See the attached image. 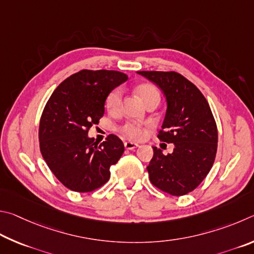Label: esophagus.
I'll list each match as a JSON object with an SVG mask.
<instances>
[{
	"label": "esophagus",
	"mask_w": 254,
	"mask_h": 254,
	"mask_svg": "<svg viewBox=\"0 0 254 254\" xmlns=\"http://www.w3.org/2000/svg\"><path fill=\"white\" fill-rule=\"evenodd\" d=\"M125 148L130 150V149H135L138 147V145L135 144V143H131V141H125Z\"/></svg>",
	"instance_id": "esophagus-1"
}]
</instances>
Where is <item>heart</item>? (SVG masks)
Instances as JSON below:
<instances>
[{
	"mask_svg": "<svg viewBox=\"0 0 254 254\" xmlns=\"http://www.w3.org/2000/svg\"><path fill=\"white\" fill-rule=\"evenodd\" d=\"M137 93L140 96L141 100H143L146 105L149 101L154 99H161V95H159L158 89L149 83H144L137 87ZM123 99V91L122 89L115 88L111 90L106 97L105 106L106 108L110 113H116L120 108ZM118 131L122 134L125 138L129 140H140L145 137V129L140 124L136 122H126L118 127Z\"/></svg>",
	"mask_w": 254,
	"mask_h": 254,
	"instance_id": "1",
	"label": "heart"
}]
</instances>
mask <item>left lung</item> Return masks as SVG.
Instances as JSON below:
<instances>
[{
    "label": "left lung",
    "instance_id": "1",
    "mask_svg": "<svg viewBox=\"0 0 254 254\" xmlns=\"http://www.w3.org/2000/svg\"><path fill=\"white\" fill-rule=\"evenodd\" d=\"M162 89L167 110L158 139L175 145L164 155L154 148L147 166L154 186L173 196L192 192L205 179L215 161L217 127L207 100L198 88L175 71H138Z\"/></svg>",
    "mask_w": 254,
    "mask_h": 254
}]
</instances>
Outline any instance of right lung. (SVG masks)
Segmentation results:
<instances>
[{
	"mask_svg": "<svg viewBox=\"0 0 254 254\" xmlns=\"http://www.w3.org/2000/svg\"><path fill=\"white\" fill-rule=\"evenodd\" d=\"M127 79V74L115 70H80L64 80L44 106L40 150L66 189L90 193L110 179V166L125 150L122 139L109 135L99 144L87 134L104 116L107 95Z\"/></svg>",
	"mask_w": 254,
	"mask_h": 254,
	"instance_id": "right-lung-1",
	"label": "right lung"
}]
</instances>
